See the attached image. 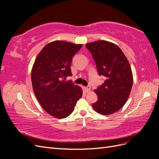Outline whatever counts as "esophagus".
Here are the masks:
<instances>
[{
    "label": "esophagus",
    "mask_w": 159,
    "mask_h": 159,
    "mask_svg": "<svg viewBox=\"0 0 159 159\" xmlns=\"http://www.w3.org/2000/svg\"><path fill=\"white\" fill-rule=\"evenodd\" d=\"M84 89L85 92H88V91L91 90V87L89 85H88V86H86V87H84Z\"/></svg>",
    "instance_id": "1"
}]
</instances>
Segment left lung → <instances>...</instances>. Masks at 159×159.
Returning <instances> with one entry per match:
<instances>
[{
	"instance_id": "left-lung-1",
	"label": "left lung",
	"mask_w": 159,
	"mask_h": 159,
	"mask_svg": "<svg viewBox=\"0 0 159 159\" xmlns=\"http://www.w3.org/2000/svg\"><path fill=\"white\" fill-rule=\"evenodd\" d=\"M92 55L99 75L105 78L95 91L98 101L92 107L102 115H111L125 104L133 85V74L122 50L113 43L98 40L85 44Z\"/></svg>"
}]
</instances>
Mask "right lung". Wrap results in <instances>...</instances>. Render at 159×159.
Returning a JSON list of instances; mask_svg holds the SVG:
<instances>
[{"mask_svg":"<svg viewBox=\"0 0 159 159\" xmlns=\"http://www.w3.org/2000/svg\"><path fill=\"white\" fill-rule=\"evenodd\" d=\"M82 47L65 41H54L45 46L38 55L32 70L34 92L41 106L52 116L67 117L73 112L82 96V89L71 81V63Z\"/></svg>","mask_w":159,"mask_h":159,"instance_id":"right-lung-1","label":"right lung"}]
</instances>
